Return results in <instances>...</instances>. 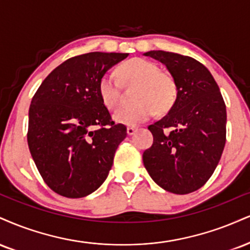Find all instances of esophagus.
<instances>
[{"label":"esophagus","mask_w":250,"mask_h":250,"mask_svg":"<svg viewBox=\"0 0 250 250\" xmlns=\"http://www.w3.org/2000/svg\"><path fill=\"white\" fill-rule=\"evenodd\" d=\"M137 129L135 127H128L127 128V134L129 135V136H131V135H134L135 133H136Z\"/></svg>","instance_id":"obj_1"}]
</instances>
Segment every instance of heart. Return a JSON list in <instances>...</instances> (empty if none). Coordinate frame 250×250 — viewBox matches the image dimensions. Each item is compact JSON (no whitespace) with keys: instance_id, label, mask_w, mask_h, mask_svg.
I'll return each instance as SVG.
<instances>
[{"instance_id":"obj_1","label":"heart","mask_w":250,"mask_h":250,"mask_svg":"<svg viewBox=\"0 0 250 250\" xmlns=\"http://www.w3.org/2000/svg\"><path fill=\"white\" fill-rule=\"evenodd\" d=\"M117 73L125 83H137L133 106H125L114 113V121L125 125H140L149 120L156 110L164 112L172 106L177 88L172 77L159 72L155 62L143 58H131L122 62ZM99 95L108 109L120 102V81L112 73H104L98 83Z\"/></svg>"}]
</instances>
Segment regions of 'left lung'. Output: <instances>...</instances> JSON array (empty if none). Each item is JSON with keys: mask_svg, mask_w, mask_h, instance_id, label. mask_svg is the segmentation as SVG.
Segmentation results:
<instances>
[{"mask_svg": "<svg viewBox=\"0 0 250 250\" xmlns=\"http://www.w3.org/2000/svg\"><path fill=\"white\" fill-rule=\"evenodd\" d=\"M167 66L177 96L163 119L149 125L151 148L143 163L156 184L176 194L200 188L214 172L226 143V104L218 83L201 62L167 51H149Z\"/></svg>", "mask_w": 250, "mask_h": 250, "instance_id": "8db88e82", "label": "left lung"}]
</instances>
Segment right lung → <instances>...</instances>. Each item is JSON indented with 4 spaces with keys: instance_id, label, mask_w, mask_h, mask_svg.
I'll use <instances>...</instances> for the list:
<instances>
[{
    "instance_id": "obj_1",
    "label": "right lung",
    "mask_w": 250,
    "mask_h": 250,
    "mask_svg": "<svg viewBox=\"0 0 250 250\" xmlns=\"http://www.w3.org/2000/svg\"><path fill=\"white\" fill-rule=\"evenodd\" d=\"M128 53L89 52L45 78L29 109L28 144L44 182L66 198L102 185L127 128L115 125L99 95V79Z\"/></svg>"
}]
</instances>
